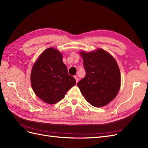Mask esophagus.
Masks as SVG:
<instances>
[{
  "mask_svg": "<svg viewBox=\"0 0 148 148\" xmlns=\"http://www.w3.org/2000/svg\"><path fill=\"white\" fill-rule=\"evenodd\" d=\"M74 78H75V80H76V82H77H77H78V77H77V76H75V77H74Z\"/></svg>",
  "mask_w": 148,
  "mask_h": 148,
  "instance_id": "esophagus-1",
  "label": "esophagus"
}]
</instances>
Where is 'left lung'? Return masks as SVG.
<instances>
[{
	"label": "left lung",
	"instance_id": "1",
	"mask_svg": "<svg viewBox=\"0 0 148 148\" xmlns=\"http://www.w3.org/2000/svg\"><path fill=\"white\" fill-rule=\"evenodd\" d=\"M80 54L86 75L77 86L91 105L105 106L116 97L120 89L121 73L116 61L102 49Z\"/></svg>",
	"mask_w": 148,
	"mask_h": 148
}]
</instances>
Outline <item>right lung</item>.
I'll return each mask as SVG.
<instances>
[{"mask_svg":"<svg viewBox=\"0 0 148 148\" xmlns=\"http://www.w3.org/2000/svg\"><path fill=\"white\" fill-rule=\"evenodd\" d=\"M62 58L58 50L49 48L41 54L32 66L31 73L32 90L47 103L54 104L60 101L76 84L73 77L68 75Z\"/></svg>","mask_w":148,"mask_h":148,"instance_id":"obj_1","label":"right lung"}]
</instances>
